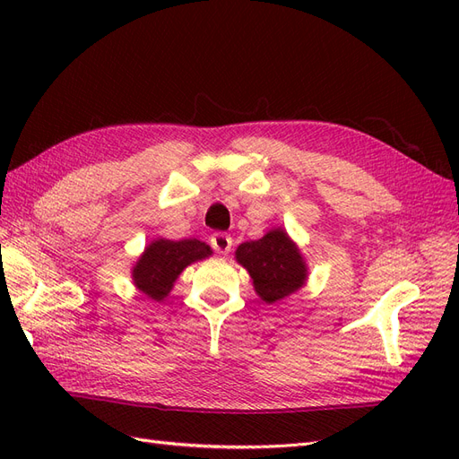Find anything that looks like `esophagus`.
Instances as JSON below:
<instances>
[{"label": "esophagus", "instance_id": "esophagus-1", "mask_svg": "<svg viewBox=\"0 0 459 459\" xmlns=\"http://www.w3.org/2000/svg\"><path fill=\"white\" fill-rule=\"evenodd\" d=\"M231 245L233 243H231V238H230L228 233L218 231V233H214L212 238H211V247L220 255H228L231 251Z\"/></svg>", "mask_w": 459, "mask_h": 459}]
</instances>
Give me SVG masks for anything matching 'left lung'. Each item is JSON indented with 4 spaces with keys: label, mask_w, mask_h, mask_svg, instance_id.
<instances>
[{
    "label": "left lung",
    "mask_w": 459,
    "mask_h": 459,
    "mask_svg": "<svg viewBox=\"0 0 459 459\" xmlns=\"http://www.w3.org/2000/svg\"><path fill=\"white\" fill-rule=\"evenodd\" d=\"M235 256L251 273L260 299L268 304L295 293L307 281V266L283 230H272L258 241L239 245Z\"/></svg>",
    "instance_id": "1"
}]
</instances>
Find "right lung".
Masks as SVG:
<instances>
[{
    "label": "right lung",
    "mask_w": 459,
    "mask_h": 459,
    "mask_svg": "<svg viewBox=\"0 0 459 459\" xmlns=\"http://www.w3.org/2000/svg\"><path fill=\"white\" fill-rule=\"evenodd\" d=\"M211 247L199 239H157L152 241L134 268V283L152 300H162L170 293L178 275L191 262L211 255Z\"/></svg>",
    "instance_id": "right-lung-1"
}]
</instances>
